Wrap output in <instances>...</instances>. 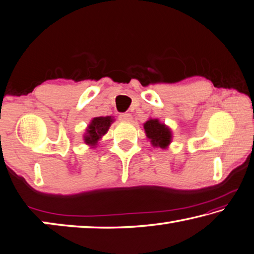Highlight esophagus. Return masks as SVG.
Returning <instances> with one entry per match:
<instances>
[{
  "instance_id": "1",
  "label": "esophagus",
  "mask_w": 254,
  "mask_h": 254,
  "mask_svg": "<svg viewBox=\"0 0 254 254\" xmlns=\"http://www.w3.org/2000/svg\"><path fill=\"white\" fill-rule=\"evenodd\" d=\"M119 119L122 120V122H127L129 123L132 120V116L130 114H122L119 116Z\"/></svg>"
}]
</instances>
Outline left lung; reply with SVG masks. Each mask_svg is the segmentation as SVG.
<instances>
[{
    "label": "left lung",
    "instance_id": "left-lung-1",
    "mask_svg": "<svg viewBox=\"0 0 254 254\" xmlns=\"http://www.w3.org/2000/svg\"><path fill=\"white\" fill-rule=\"evenodd\" d=\"M147 139L152 146L165 149L172 142V130L164 123H161L157 118H149L143 125Z\"/></svg>",
    "mask_w": 254,
    "mask_h": 254
}]
</instances>
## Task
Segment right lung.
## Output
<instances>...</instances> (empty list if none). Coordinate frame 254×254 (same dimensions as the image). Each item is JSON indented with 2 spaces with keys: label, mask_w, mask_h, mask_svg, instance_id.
<instances>
[{
  "label": "right lung",
  "mask_w": 254,
  "mask_h": 254,
  "mask_svg": "<svg viewBox=\"0 0 254 254\" xmlns=\"http://www.w3.org/2000/svg\"><path fill=\"white\" fill-rule=\"evenodd\" d=\"M115 122L114 117L107 116V117H95L91 120L89 126L86 127L84 135H83V140L86 145H89L91 148H95V146L101 140L102 136H105L111 124Z\"/></svg>",
  "instance_id": "obj_1"
}]
</instances>
